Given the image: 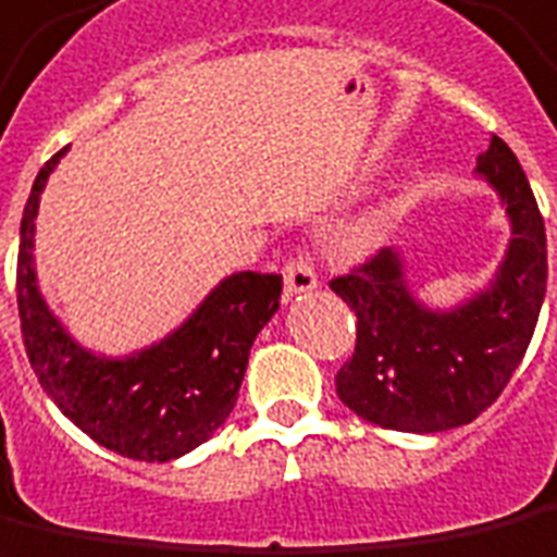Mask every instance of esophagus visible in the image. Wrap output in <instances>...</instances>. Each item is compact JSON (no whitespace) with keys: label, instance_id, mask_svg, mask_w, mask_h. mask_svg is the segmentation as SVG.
<instances>
[{"label":"esophagus","instance_id":"esophagus-1","mask_svg":"<svg viewBox=\"0 0 557 557\" xmlns=\"http://www.w3.org/2000/svg\"><path fill=\"white\" fill-rule=\"evenodd\" d=\"M283 283H286V292L289 295H301V292L317 289V268L310 262V256H292L289 262L283 265Z\"/></svg>","mask_w":557,"mask_h":557}]
</instances>
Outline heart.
<instances>
[{
    "label": "heart",
    "instance_id": "b5f03b06",
    "mask_svg": "<svg viewBox=\"0 0 557 557\" xmlns=\"http://www.w3.org/2000/svg\"><path fill=\"white\" fill-rule=\"evenodd\" d=\"M380 235V223L373 220V216H364L359 223L349 225V232H346V238L349 244H356V247H371L373 240Z\"/></svg>",
    "mask_w": 557,
    "mask_h": 557
}]
</instances>
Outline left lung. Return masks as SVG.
Instances as JSON below:
<instances>
[{
  "label": "left lung",
  "instance_id": "8db88e82",
  "mask_svg": "<svg viewBox=\"0 0 557 557\" xmlns=\"http://www.w3.org/2000/svg\"><path fill=\"white\" fill-rule=\"evenodd\" d=\"M476 171L512 225L488 289L453 310H431L407 289L395 250L373 252L329 283L356 313V352L334 386L364 422L410 434L468 425L522 364L546 295V225L519 159L497 135Z\"/></svg>",
  "mask_w": 557,
  "mask_h": 557
}]
</instances>
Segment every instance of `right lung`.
Wrapping results in <instances>:
<instances>
[{"instance_id":"add662e5","label":"right lung","mask_w":557,"mask_h":557,"mask_svg":"<svg viewBox=\"0 0 557 557\" xmlns=\"http://www.w3.org/2000/svg\"><path fill=\"white\" fill-rule=\"evenodd\" d=\"M62 153L38 171L21 220L17 310L29 364L62 416L99 446L135 461L181 458L232 413L252 341L277 313L283 277L232 274L165 341L126 359L92 356L65 334L35 283V213Z\"/></svg>"}]
</instances>
